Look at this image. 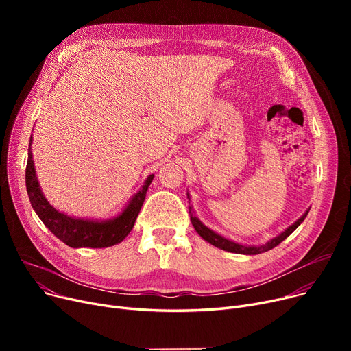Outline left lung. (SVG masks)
<instances>
[{
  "instance_id": "1",
  "label": "left lung",
  "mask_w": 351,
  "mask_h": 351,
  "mask_svg": "<svg viewBox=\"0 0 351 351\" xmlns=\"http://www.w3.org/2000/svg\"><path fill=\"white\" fill-rule=\"evenodd\" d=\"M188 199H189V195H188ZM189 213H191V222H192L195 230H196L202 237H204L206 242H209L210 245H213V246H216V247H219V249H222V250L232 252V253H239V254H259V253L267 252V250H270V249L278 246L279 243H282L287 236H290L294 230L298 229V226L303 222L304 217L307 216L308 210H307L299 220H296V222H294L291 226H289L283 233H280L279 236H276L274 239H271V241H269L266 245H262V246H245V245L234 243V242L229 241V239L217 234L216 232L210 230L208 226H205L204 223H202L200 220L195 216V213H193V210H192V206H189Z\"/></svg>"
}]
</instances>
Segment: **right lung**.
<instances>
[{
  "label": "right lung",
  "mask_w": 351,
  "mask_h": 351,
  "mask_svg": "<svg viewBox=\"0 0 351 351\" xmlns=\"http://www.w3.org/2000/svg\"><path fill=\"white\" fill-rule=\"evenodd\" d=\"M32 142V136L29 139ZM154 175H149L143 182V186L131 199L122 213L109 220H90L81 217H71L62 212H58L45 199L38 179L35 175V166L32 160L31 143L28 147V162L25 169L27 192L32 209L43 220V223L57 236L60 241L71 247H92L101 249L121 243L132 230L139 210L143 205L146 191L149 188Z\"/></svg>",
  "instance_id": "right-lung-1"
}]
</instances>
